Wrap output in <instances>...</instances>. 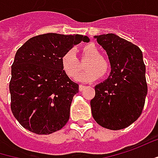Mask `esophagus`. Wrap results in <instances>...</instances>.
Returning a JSON list of instances; mask_svg holds the SVG:
<instances>
[{"mask_svg":"<svg viewBox=\"0 0 158 158\" xmlns=\"http://www.w3.org/2000/svg\"><path fill=\"white\" fill-rule=\"evenodd\" d=\"M85 88H86V87H85L84 85H82V84H80V85H79V91H82V90H84V89H85Z\"/></svg>","mask_w":158,"mask_h":158,"instance_id":"34e87169","label":"esophagus"}]
</instances>
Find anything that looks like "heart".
Listing matches in <instances>:
<instances>
[{
  "instance_id": "b5f03b06",
  "label": "heart",
  "mask_w": 158,
  "mask_h": 158,
  "mask_svg": "<svg viewBox=\"0 0 158 158\" xmlns=\"http://www.w3.org/2000/svg\"><path fill=\"white\" fill-rule=\"evenodd\" d=\"M82 59L88 60L85 63L86 71L80 74L79 79L83 82H91L98 79L101 75L105 76L110 70L109 61L100 55V52L94 44H84L80 48ZM60 67L63 72L70 79H77L82 66L74 52L67 51L60 58Z\"/></svg>"
}]
</instances>
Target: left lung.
<instances>
[{"label":"left lung","mask_w":158,"mask_h":158,"mask_svg":"<svg viewBox=\"0 0 158 158\" xmlns=\"http://www.w3.org/2000/svg\"><path fill=\"white\" fill-rule=\"evenodd\" d=\"M95 37L106 51L112 70L108 79L95 87L92 115L104 128L122 130L140 116L145 105L148 85L142 52L114 34Z\"/></svg>","instance_id":"obj_1"}]
</instances>
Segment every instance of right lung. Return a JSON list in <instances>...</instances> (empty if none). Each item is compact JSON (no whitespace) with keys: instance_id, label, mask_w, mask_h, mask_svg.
Listing matches in <instances>:
<instances>
[{"instance_id":"1","label":"right lung","mask_w":158,"mask_h":158,"mask_svg":"<svg viewBox=\"0 0 158 158\" xmlns=\"http://www.w3.org/2000/svg\"><path fill=\"white\" fill-rule=\"evenodd\" d=\"M88 36L48 33L34 36L19 48L11 65L10 108L20 125L35 134L60 130L70 118L79 85L60 67L62 54Z\"/></svg>"}]
</instances>
